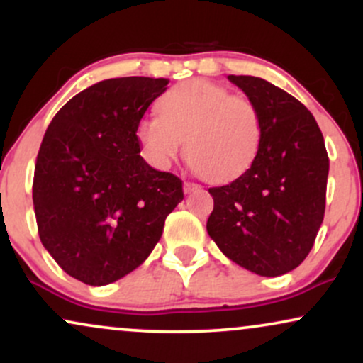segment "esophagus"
Listing matches in <instances>:
<instances>
[{
    "label": "esophagus",
    "instance_id": "34e87169",
    "mask_svg": "<svg viewBox=\"0 0 363 363\" xmlns=\"http://www.w3.org/2000/svg\"><path fill=\"white\" fill-rule=\"evenodd\" d=\"M199 187H201V186L196 184V182H189V181H186V182H184V193H186V194L194 193V191H198Z\"/></svg>",
    "mask_w": 363,
    "mask_h": 363
}]
</instances>
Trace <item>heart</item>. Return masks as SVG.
I'll return each instance as SVG.
<instances>
[{"mask_svg":"<svg viewBox=\"0 0 363 363\" xmlns=\"http://www.w3.org/2000/svg\"><path fill=\"white\" fill-rule=\"evenodd\" d=\"M160 116L136 124L141 155L167 169L186 141V157L208 181L239 177L261 147L262 121L256 104L218 83L193 78L172 86L158 102Z\"/></svg>","mask_w":363,"mask_h":363,"instance_id":"1","label":"heart"}]
</instances>
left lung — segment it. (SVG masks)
<instances>
[{"mask_svg":"<svg viewBox=\"0 0 363 363\" xmlns=\"http://www.w3.org/2000/svg\"><path fill=\"white\" fill-rule=\"evenodd\" d=\"M228 80L256 104L261 147L242 176L210 187L206 230L228 259L261 277L297 268L314 245L326 208L329 158L314 116L257 77Z\"/></svg>","mask_w":363,"mask_h":363,"instance_id":"1","label":"left lung"}]
</instances>
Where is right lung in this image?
<instances>
[{
  "mask_svg": "<svg viewBox=\"0 0 363 363\" xmlns=\"http://www.w3.org/2000/svg\"><path fill=\"white\" fill-rule=\"evenodd\" d=\"M167 78L102 80L54 116L37 153L34 210L40 242L69 277L101 286L150 256L182 181L140 155L136 124Z\"/></svg>",
  "mask_w": 363,
  "mask_h": 363,
  "instance_id": "obj_1",
  "label": "right lung"
}]
</instances>
